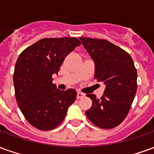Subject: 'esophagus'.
Masks as SVG:
<instances>
[{
	"label": "esophagus",
	"instance_id": "1",
	"mask_svg": "<svg viewBox=\"0 0 154 154\" xmlns=\"http://www.w3.org/2000/svg\"><path fill=\"white\" fill-rule=\"evenodd\" d=\"M84 97V94L82 93V92H77V99H80V98H82Z\"/></svg>",
	"mask_w": 154,
	"mask_h": 154
}]
</instances>
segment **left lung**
Instances as JSON below:
<instances>
[{
    "instance_id": "obj_1",
    "label": "left lung",
    "mask_w": 154,
    "mask_h": 154,
    "mask_svg": "<svg viewBox=\"0 0 154 154\" xmlns=\"http://www.w3.org/2000/svg\"><path fill=\"white\" fill-rule=\"evenodd\" d=\"M84 48L95 63V79L106 85L97 98L87 94L92 106L86 116L101 129L115 128L125 119L137 91V70L127 52L106 39L81 37Z\"/></svg>"
}]
</instances>
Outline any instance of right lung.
Here are the masks:
<instances>
[{
  "instance_id": "add662e5",
  "label": "right lung",
  "mask_w": 154,
  "mask_h": 154,
  "mask_svg": "<svg viewBox=\"0 0 154 154\" xmlns=\"http://www.w3.org/2000/svg\"><path fill=\"white\" fill-rule=\"evenodd\" d=\"M80 44L77 38H42L20 54L13 75L15 98L25 118L35 128L44 131L56 128L76 100L77 91L58 90L53 75Z\"/></svg>"
}]
</instances>
